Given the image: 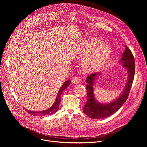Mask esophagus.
I'll use <instances>...</instances> for the list:
<instances>
[{
  "mask_svg": "<svg viewBox=\"0 0 147 147\" xmlns=\"http://www.w3.org/2000/svg\"><path fill=\"white\" fill-rule=\"evenodd\" d=\"M72 82L74 84H79L81 82V79L78 76H74L72 79Z\"/></svg>",
  "mask_w": 147,
  "mask_h": 147,
  "instance_id": "esophagus-1",
  "label": "esophagus"
}]
</instances>
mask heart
Segmentation results:
<instances>
[{
	"label": "heart",
	"instance_id": "obj_1",
	"mask_svg": "<svg viewBox=\"0 0 147 147\" xmlns=\"http://www.w3.org/2000/svg\"><path fill=\"white\" fill-rule=\"evenodd\" d=\"M79 54L84 55L82 60L83 69L85 72L90 73L98 70L107 61L110 50L98 39L89 37L79 47Z\"/></svg>",
	"mask_w": 147,
	"mask_h": 147
}]
</instances>
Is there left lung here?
<instances>
[{
	"label": "left lung",
	"instance_id": "8db88e82",
	"mask_svg": "<svg viewBox=\"0 0 147 147\" xmlns=\"http://www.w3.org/2000/svg\"><path fill=\"white\" fill-rule=\"evenodd\" d=\"M125 47V50L120 62L127 69L128 76L124 90L118 98L109 104H101L97 102L93 93V85L94 80L100 72L94 73L86 79L87 101L84 105L83 110L88 117L92 119H103L109 117L117 111L128 98L134 79L135 62L131 51L126 45Z\"/></svg>",
	"mask_w": 147,
	"mask_h": 147
}]
</instances>
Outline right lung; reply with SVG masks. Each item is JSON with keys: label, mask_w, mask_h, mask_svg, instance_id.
Here are the masks:
<instances>
[{"label": "right lung", "mask_w": 147, "mask_h": 147, "mask_svg": "<svg viewBox=\"0 0 147 147\" xmlns=\"http://www.w3.org/2000/svg\"><path fill=\"white\" fill-rule=\"evenodd\" d=\"M70 83H71V80H67L63 83V85L61 87V88L58 92V93L57 94V98H56L54 104L49 109L43 110V111H29L26 109V111L29 114H30L33 116H45V115H49L54 114L59 109V104L61 101V94H62V92L67 87H68L69 86Z\"/></svg>", "instance_id": "right-lung-1"}]
</instances>
